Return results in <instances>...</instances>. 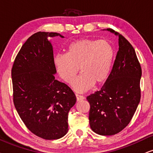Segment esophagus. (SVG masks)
I'll list each match as a JSON object with an SVG mask.
<instances>
[{
    "mask_svg": "<svg viewBox=\"0 0 153 153\" xmlns=\"http://www.w3.org/2000/svg\"><path fill=\"white\" fill-rule=\"evenodd\" d=\"M75 96H76V99H77V101H78V102L85 100V97H83L82 95H79V94H75Z\"/></svg>",
    "mask_w": 153,
    "mask_h": 153,
    "instance_id": "esophagus-1",
    "label": "esophagus"
}]
</instances>
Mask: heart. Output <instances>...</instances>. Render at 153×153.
Returning <instances> with one entry per match:
<instances>
[{
    "label": "heart",
    "mask_w": 153,
    "mask_h": 153,
    "mask_svg": "<svg viewBox=\"0 0 153 153\" xmlns=\"http://www.w3.org/2000/svg\"><path fill=\"white\" fill-rule=\"evenodd\" d=\"M114 58V49L106 40L82 39L68 46L66 53L54 56L53 63L59 76L72 83L80 68L81 75L73 83L76 92L90 90L94 83L101 84L109 76Z\"/></svg>",
    "instance_id": "b5f03b06"
}]
</instances>
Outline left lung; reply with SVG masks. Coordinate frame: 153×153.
I'll return each instance as SVG.
<instances>
[{
    "instance_id": "8db88e82",
    "label": "left lung",
    "mask_w": 153,
    "mask_h": 153,
    "mask_svg": "<svg viewBox=\"0 0 153 153\" xmlns=\"http://www.w3.org/2000/svg\"><path fill=\"white\" fill-rule=\"evenodd\" d=\"M119 36V51L111 73L101 90L87 97L90 105V128L102 136H112L130 123L140 100L142 71L132 45L111 29L105 30Z\"/></svg>"
}]
</instances>
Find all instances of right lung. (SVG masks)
Returning <instances> with one entry per match:
<instances>
[{"label": "right lung", "mask_w": 153, "mask_h": 153, "mask_svg": "<svg viewBox=\"0 0 153 153\" xmlns=\"http://www.w3.org/2000/svg\"><path fill=\"white\" fill-rule=\"evenodd\" d=\"M64 36L39 32L25 42L11 71L13 102L31 132L46 140L62 138L68 131V115L76 102L74 92L55 79L53 46L49 37Z\"/></svg>", "instance_id": "1"}]
</instances>
